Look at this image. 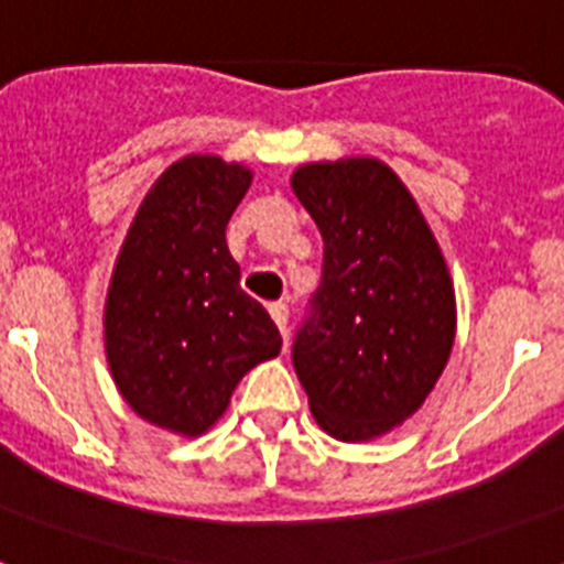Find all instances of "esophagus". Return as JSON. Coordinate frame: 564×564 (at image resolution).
<instances>
[{
    "label": "esophagus",
    "mask_w": 564,
    "mask_h": 564,
    "mask_svg": "<svg viewBox=\"0 0 564 564\" xmlns=\"http://www.w3.org/2000/svg\"><path fill=\"white\" fill-rule=\"evenodd\" d=\"M269 315H272V321L274 324H278V329H281V335H283V340H286V335H290V306L286 304H281V301H278V304H269Z\"/></svg>",
    "instance_id": "obj_1"
}]
</instances>
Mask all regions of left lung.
<instances>
[{"label":"left lung","mask_w":564,"mask_h":564,"mask_svg":"<svg viewBox=\"0 0 564 564\" xmlns=\"http://www.w3.org/2000/svg\"><path fill=\"white\" fill-rule=\"evenodd\" d=\"M292 192L324 240L292 364L321 427L367 442L410 419L442 376L456 335L451 274L390 165H301Z\"/></svg>","instance_id":"obj_1"}]
</instances>
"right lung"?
Segmentation results:
<instances>
[{"label": "right lung", "instance_id": "add662e5", "mask_svg": "<svg viewBox=\"0 0 564 564\" xmlns=\"http://www.w3.org/2000/svg\"><path fill=\"white\" fill-rule=\"evenodd\" d=\"M252 172L209 154L165 169L145 194L113 269L106 352L134 413L200 435L254 364L281 352L269 312L240 290L226 224Z\"/></svg>", "mask_w": 564, "mask_h": 564}]
</instances>
